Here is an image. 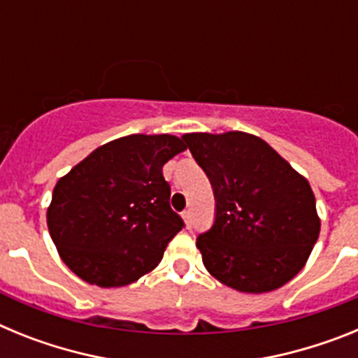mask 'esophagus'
Here are the masks:
<instances>
[{
  "label": "esophagus",
  "mask_w": 358,
  "mask_h": 358,
  "mask_svg": "<svg viewBox=\"0 0 358 358\" xmlns=\"http://www.w3.org/2000/svg\"><path fill=\"white\" fill-rule=\"evenodd\" d=\"M182 218H185V222H186V227H192V211L189 210H186V211H182Z\"/></svg>",
  "instance_id": "1"
}]
</instances>
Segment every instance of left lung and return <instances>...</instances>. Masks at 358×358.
<instances>
[{
    "label": "left lung",
    "instance_id": "left-lung-1",
    "mask_svg": "<svg viewBox=\"0 0 358 358\" xmlns=\"http://www.w3.org/2000/svg\"><path fill=\"white\" fill-rule=\"evenodd\" d=\"M213 188V226L197 236L204 267L240 292L292 280L317 242L315 197L305 177L248 132L182 136Z\"/></svg>",
    "mask_w": 358,
    "mask_h": 358
}]
</instances>
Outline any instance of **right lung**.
<instances>
[{
    "mask_svg": "<svg viewBox=\"0 0 358 358\" xmlns=\"http://www.w3.org/2000/svg\"><path fill=\"white\" fill-rule=\"evenodd\" d=\"M186 150L170 134L98 147L53 188L48 229L62 262L91 285L123 287L156 268L185 227L170 208L163 164Z\"/></svg>",
    "mask_w": 358,
    "mask_h": 358,
    "instance_id": "obj_1",
    "label": "right lung"
}]
</instances>
